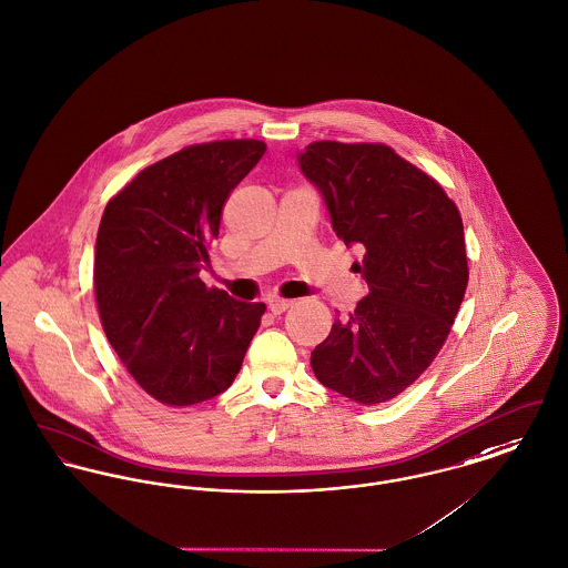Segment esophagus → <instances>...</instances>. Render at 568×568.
I'll return each mask as SVG.
<instances>
[{"label":"esophagus","instance_id":"34e87169","mask_svg":"<svg viewBox=\"0 0 568 568\" xmlns=\"http://www.w3.org/2000/svg\"><path fill=\"white\" fill-rule=\"evenodd\" d=\"M290 301H281V298H267V311L272 313V315H281V313H285L287 308H290Z\"/></svg>","mask_w":568,"mask_h":568}]
</instances>
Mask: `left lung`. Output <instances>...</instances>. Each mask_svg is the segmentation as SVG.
<instances>
[{"label":"left lung","mask_w":568,"mask_h":568,"mask_svg":"<svg viewBox=\"0 0 568 568\" xmlns=\"http://www.w3.org/2000/svg\"><path fill=\"white\" fill-rule=\"evenodd\" d=\"M334 234L365 251L368 296L311 352L317 379L365 405L393 399L434 363L467 287L459 210L382 143L315 141L298 152Z\"/></svg>","instance_id":"8db88e82"}]
</instances>
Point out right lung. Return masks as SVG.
I'll list each match as a JSON object with an SVG mask.
<instances>
[{
    "label": "right lung",
    "instance_id": "obj_1",
    "mask_svg": "<svg viewBox=\"0 0 568 568\" xmlns=\"http://www.w3.org/2000/svg\"><path fill=\"white\" fill-rule=\"evenodd\" d=\"M266 154L255 139L212 141L143 169L106 203L94 290L102 328L134 382L165 405L227 390L266 304L207 290L221 210Z\"/></svg>",
    "mask_w": 568,
    "mask_h": 568
}]
</instances>
